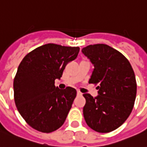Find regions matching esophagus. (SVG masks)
<instances>
[{"instance_id":"1","label":"esophagus","mask_w":147,"mask_h":147,"mask_svg":"<svg viewBox=\"0 0 147 147\" xmlns=\"http://www.w3.org/2000/svg\"><path fill=\"white\" fill-rule=\"evenodd\" d=\"M77 94L78 95V96H81V95H82V92H80L79 90L77 91Z\"/></svg>"}]
</instances>
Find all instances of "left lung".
Returning a JSON list of instances; mask_svg holds the SVG:
<instances>
[{
  "label": "left lung",
  "instance_id": "8db88e82",
  "mask_svg": "<svg viewBox=\"0 0 147 147\" xmlns=\"http://www.w3.org/2000/svg\"><path fill=\"white\" fill-rule=\"evenodd\" d=\"M82 53L94 64L89 83L98 85V95L83 94V115L91 129L109 133L125 122L133 110L137 93L134 72L126 57L105 44L88 45Z\"/></svg>",
  "mask_w": 147,
  "mask_h": 147
}]
</instances>
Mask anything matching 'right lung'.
<instances>
[{
    "label": "right lung",
    "mask_w": 147,
    "mask_h": 147,
    "mask_svg": "<svg viewBox=\"0 0 147 147\" xmlns=\"http://www.w3.org/2000/svg\"><path fill=\"white\" fill-rule=\"evenodd\" d=\"M79 50L49 43L33 49L21 61L13 81L14 101L21 117L33 129L51 133L63 125L77 91L72 87L59 90L55 79H60Z\"/></svg>",
    "instance_id": "obj_1"
}]
</instances>
